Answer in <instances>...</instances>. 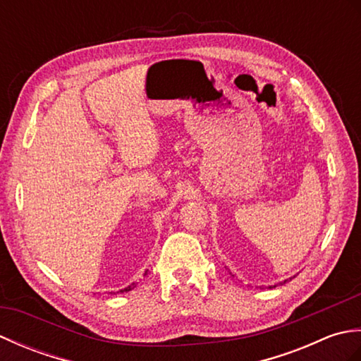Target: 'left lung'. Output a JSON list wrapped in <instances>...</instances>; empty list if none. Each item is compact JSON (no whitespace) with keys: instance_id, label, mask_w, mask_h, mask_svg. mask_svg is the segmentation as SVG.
<instances>
[{"instance_id":"left-lung-1","label":"left lung","mask_w":361,"mask_h":361,"mask_svg":"<svg viewBox=\"0 0 361 361\" xmlns=\"http://www.w3.org/2000/svg\"><path fill=\"white\" fill-rule=\"evenodd\" d=\"M233 276H234V274H233ZM283 283H286V281H283ZM273 287H276V286H270L268 288H273Z\"/></svg>"}]
</instances>
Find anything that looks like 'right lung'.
I'll return each instance as SVG.
<instances>
[{
    "instance_id": "add662e5",
    "label": "right lung",
    "mask_w": 361,
    "mask_h": 361,
    "mask_svg": "<svg viewBox=\"0 0 361 361\" xmlns=\"http://www.w3.org/2000/svg\"><path fill=\"white\" fill-rule=\"evenodd\" d=\"M145 274H147V271H145L144 273V276ZM136 287V282H133V283H130V286L128 287H126V288H122V290H119V291H110V293L111 295H118V293H127V291H130V290H133Z\"/></svg>"
}]
</instances>
